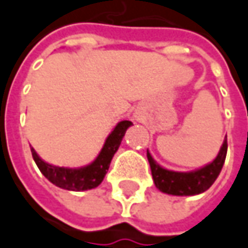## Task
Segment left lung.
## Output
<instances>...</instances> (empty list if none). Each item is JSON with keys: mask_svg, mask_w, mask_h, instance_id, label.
I'll return each instance as SVG.
<instances>
[{"mask_svg": "<svg viewBox=\"0 0 248 248\" xmlns=\"http://www.w3.org/2000/svg\"><path fill=\"white\" fill-rule=\"evenodd\" d=\"M226 151H228V142L224 140L217 158L207 166L202 167L195 171H189V173L171 171V170H166L160 167L152 159L148 151H147V158L150 162L154 183L159 191L169 193V195H175V196H189V195H198V193L207 191L214 184L221 169L224 166Z\"/></svg>", "mask_w": 248, "mask_h": 248, "instance_id": "8db88e82", "label": "left lung"}]
</instances>
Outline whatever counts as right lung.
I'll return each instance as SVG.
<instances>
[{
    "instance_id": "1",
    "label": "right lung",
    "mask_w": 248,
    "mask_h": 248,
    "mask_svg": "<svg viewBox=\"0 0 248 248\" xmlns=\"http://www.w3.org/2000/svg\"><path fill=\"white\" fill-rule=\"evenodd\" d=\"M130 121H122L116 124L115 129L111 132L104 142V147L98 156L90 165L79 169H68V167L52 166L37 155V152L31 148L32 158L35 160L41 173L56 186L63 188L67 191H86L98 186L107 174L111 159L114 156L121 141L124 139V133L129 126H132Z\"/></svg>"
}]
</instances>
